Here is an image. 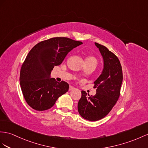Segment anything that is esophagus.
<instances>
[{"label": "esophagus", "instance_id": "1", "mask_svg": "<svg viewBox=\"0 0 148 148\" xmlns=\"http://www.w3.org/2000/svg\"><path fill=\"white\" fill-rule=\"evenodd\" d=\"M75 88H74V87L73 86H69V90H73V89H74Z\"/></svg>", "mask_w": 148, "mask_h": 148}]
</instances>
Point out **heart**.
<instances>
[{
  "mask_svg": "<svg viewBox=\"0 0 148 148\" xmlns=\"http://www.w3.org/2000/svg\"><path fill=\"white\" fill-rule=\"evenodd\" d=\"M86 61H94V62H97V60L95 58H94V57L89 56V57H87L86 58Z\"/></svg>",
  "mask_w": 148,
  "mask_h": 148,
  "instance_id": "b5f03b06",
  "label": "heart"
}]
</instances>
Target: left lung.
<instances>
[{
    "mask_svg": "<svg viewBox=\"0 0 148 148\" xmlns=\"http://www.w3.org/2000/svg\"><path fill=\"white\" fill-rule=\"evenodd\" d=\"M95 45L104 62L102 73L94 82L96 94L89 96L82 90L77 106L79 114L90 121L103 119L111 111L120 96L123 78L122 67L117 57L104 45L96 42Z\"/></svg>",
    "mask_w": 148,
    "mask_h": 148,
    "instance_id": "obj_1",
    "label": "left lung"
}]
</instances>
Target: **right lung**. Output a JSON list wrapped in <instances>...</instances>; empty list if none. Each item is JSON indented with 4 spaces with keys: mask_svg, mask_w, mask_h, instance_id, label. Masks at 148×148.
<instances>
[{
    "mask_svg": "<svg viewBox=\"0 0 148 148\" xmlns=\"http://www.w3.org/2000/svg\"><path fill=\"white\" fill-rule=\"evenodd\" d=\"M82 44L67 37H54L39 42L30 51L20 73L21 90L29 106L36 111L47 110L68 91L69 84L51 78V71Z\"/></svg>",
    "mask_w": 148,
    "mask_h": 148,
    "instance_id": "obj_1",
    "label": "right lung"
}]
</instances>
